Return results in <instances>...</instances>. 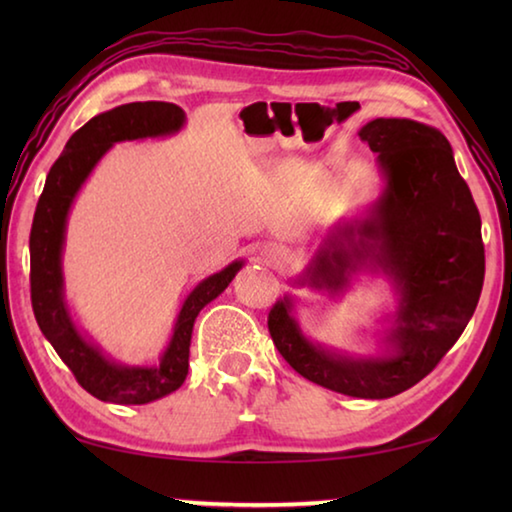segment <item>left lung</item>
I'll return each instance as SVG.
<instances>
[{"label": "left lung", "instance_id": "left-lung-1", "mask_svg": "<svg viewBox=\"0 0 512 512\" xmlns=\"http://www.w3.org/2000/svg\"><path fill=\"white\" fill-rule=\"evenodd\" d=\"M384 178L366 219L339 223L296 287L339 293L352 273L391 277L397 309L375 357L309 341L293 316V296L268 314V332L289 366L314 384L361 400H386L418 384L463 334L481 296L485 253L476 210L454 151L438 128L379 117L359 131Z\"/></svg>", "mask_w": 512, "mask_h": 512}]
</instances>
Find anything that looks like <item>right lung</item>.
<instances>
[{"label":"right lung","instance_id":"obj_1","mask_svg":"<svg viewBox=\"0 0 512 512\" xmlns=\"http://www.w3.org/2000/svg\"><path fill=\"white\" fill-rule=\"evenodd\" d=\"M185 126V110L176 103L137 101L112 108L92 117L79 128L65 151L47 173V183L33 214L31 250V305L45 339L54 345L58 357L74 372V377L90 395L112 404H149L178 391L189 370V345H192L194 320L201 309L228 289L244 259L205 277L187 293L178 311L171 339L162 357L153 366H126L112 361L94 345L69 314L65 300L63 248L67 216L76 194L92 169L112 144L146 137H167Z\"/></svg>","mask_w":512,"mask_h":512}]
</instances>
